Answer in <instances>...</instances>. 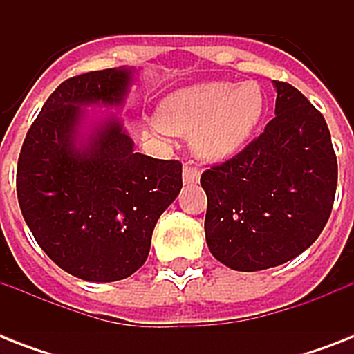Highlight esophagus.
Returning <instances> with one entry per match:
<instances>
[{"instance_id":"34e87169","label":"esophagus","mask_w":354,"mask_h":354,"mask_svg":"<svg viewBox=\"0 0 354 354\" xmlns=\"http://www.w3.org/2000/svg\"><path fill=\"white\" fill-rule=\"evenodd\" d=\"M200 171L193 165L183 167V183H198Z\"/></svg>"}]
</instances>
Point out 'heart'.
Masks as SVG:
<instances>
[{"label":"heart","mask_w":354,"mask_h":354,"mask_svg":"<svg viewBox=\"0 0 354 354\" xmlns=\"http://www.w3.org/2000/svg\"><path fill=\"white\" fill-rule=\"evenodd\" d=\"M264 115L257 82H204L174 91L158 106L156 121L169 133H191L200 158L221 161L248 143Z\"/></svg>","instance_id":"b5f03b06"}]
</instances>
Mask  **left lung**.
<instances>
[{"label":"left lung","mask_w":354,"mask_h":354,"mask_svg":"<svg viewBox=\"0 0 354 354\" xmlns=\"http://www.w3.org/2000/svg\"><path fill=\"white\" fill-rule=\"evenodd\" d=\"M275 118L232 160L207 169L205 241L232 270L257 272L303 253L325 227L338 163L324 115L274 80Z\"/></svg>","instance_id":"left-lung-1"}]
</instances>
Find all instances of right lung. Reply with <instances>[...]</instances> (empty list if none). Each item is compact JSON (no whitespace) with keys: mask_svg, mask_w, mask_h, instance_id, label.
Returning a JSON list of instances; mask_svg holds the SVG:
<instances>
[{"mask_svg":"<svg viewBox=\"0 0 354 354\" xmlns=\"http://www.w3.org/2000/svg\"><path fill=\"white\" fill-rule=\"evenodd\" d=\"M132 80L130 68L64 80L19 152L16 191L30 233L53 263L93 283L143 266L156 222L182 189V163L136 152L115 115L84 130L82 106H121Z\"/></svg>","mask_w":354,"mask_h":354,"instance_id":"1","label":"right lung"}]
</instances>
